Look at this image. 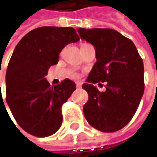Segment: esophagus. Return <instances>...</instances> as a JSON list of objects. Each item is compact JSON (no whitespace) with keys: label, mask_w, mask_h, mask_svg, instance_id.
Masks as SVG:
<instances>
[{"label":"esophagus","mask_w":157,"mask_h":157,"mask_svg":"<svg viewBox=\"0 0 157 157\" xmlns=\"http://www.w3.org/2000/svg\"><path fill=\"white\" fill-rule=\"evenodd\" d=\"M75 84H76V87H77L78 89L82 88V83H81V82H76Z\"/></svg>","instance_id":"34e87169"}]
</instances>
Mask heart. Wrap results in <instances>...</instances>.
Wrapping results in <instances>:
<instances>
[{"label": "heart", "mask_w": 157, "mask_h": 157, "mask_svg": "<svg viewBox=\"0 0 157 157\" xmlns=\"http://www.w3.org/2000/svg\"><path fill=\"white\" fill-rule=\"evenodd\" d=\"M74 76H75H75H76V75H74Z\"/></svg>", "instance_id": "b5f03b06"}]
</instances>
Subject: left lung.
I'll return each mask as SVG.
<instances>
[{"mask_svg": "<svg viewBox=\"0 0 157 157\" xmlns=\"http://www.w3.org/2000/svg\"><path fill=\"white\" fill-rule=\"evenodd\" d=\"M82 40L95 49L96 62L83 83L89 94L83 106L89 124L102 132H115L132 119L144 91L143 59L133 41L111 29H78ZM106 82L100 92L94 84Z\"/></svg>", "mask_w": 157, "mask_h": 157, "instance_id": "obj_1", "label": "left lung"}]
</instances>
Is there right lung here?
I'll list each match as a JSON object with an SVG mask.
<instances>
[{"mask_svg": "<svg viewBox=\"0 0 157 157\" xmlns=\"http://www.w3.org/2000/svg\"><path fill=\"white\" fill-rule=\"evenodd\" d=\"M79 40L73 28L41 27L15 47L6 73V101L15 121L30 135L46 137L61 127L62 106L76 86L68 79L50 86L45 76L63 48Z\"/></svg>", "mask_w": 157, "mask_h": 157, "instance_id": "add662e5", "label": "right lung"}]
</instances>
